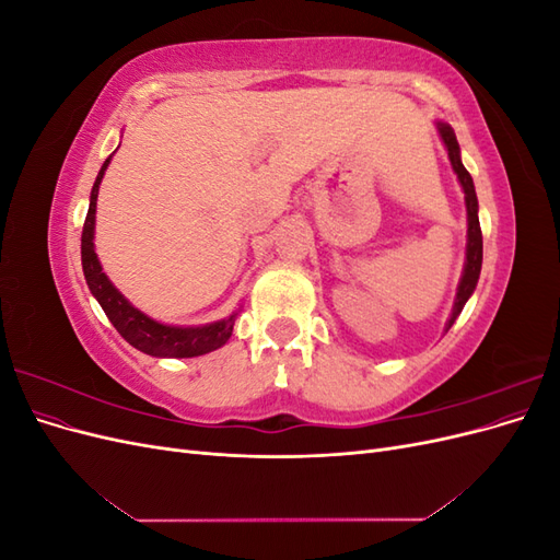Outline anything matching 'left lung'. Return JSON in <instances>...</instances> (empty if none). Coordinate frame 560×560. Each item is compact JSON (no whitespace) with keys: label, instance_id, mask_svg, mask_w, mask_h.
<instances>
[{"label":"left lung","instance_id":"obj_1","mask_svg":"<svg viewBox=\"0 0 560 560\" xmlns=\"http://www.w3.org/2000/svg\"><path fill=\"white\" fill-rule=\"evenodd\" d=\"M439 135H442V140L446 144L448 151V159L453 171L463 184V191H465V206H467V261H465V270H463V278L460 284H457V294H455V303H453V313L448 317V325L446 331L453 327L455 317L463 313L467 299L471 296V292L477 290V282H479V273H481V261H483V235H481V226H479V200H477V191H474V182L471 175L465 171V165L460 161V144L455 140V132L448 124H436Z\"/></svg>","mask_w":560,"mask_h":560}]
</instances>
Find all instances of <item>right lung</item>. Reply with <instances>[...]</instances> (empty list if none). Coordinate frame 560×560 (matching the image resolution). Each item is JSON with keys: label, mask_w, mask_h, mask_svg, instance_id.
Returning <instances> with one entry per match:
<instances>
[{"label": "right lung", "mask_w": 560, "mask_h": 560, "mask_svg": "<svg viewBox=\"0 0 560 560\" xmlns=\"http://www.w3.org/2000/svg\"><path fill=\"white\" fill-rule=\"evenodd\" d=\"M109 161L112 156L103 163V167H100L97 179L93 184L91 206H89V214H86V222H83V233H81V266H83V276H86L91 294L97 299L100 306H103L105 315L109 317L116 331L121 334L132 348H138L147 354H154V358H198V354L222 348L231 338L235 315L238 313L202 327L161 325V322L151 319L135 306H130V301L118 292L109 282V278L103 273V266H100L97 254H95L93 235H95L97 191Z\"/></svg>", "instance_id": "obj_1"}]
</instances>
